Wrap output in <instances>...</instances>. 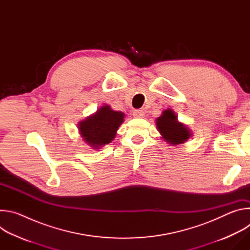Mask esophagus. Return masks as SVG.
<instances>
[{"label": "esophagus", "mask_w": 250, "mask_h": 250, "mask_svg": "<svg viewBox=\"0 0 250 250\" xmlns=\"http://www.w3.org/2000/svg\"><path fill=\"white\" fill-rule=\"evenodd\" d=\"M133 117L134 118H144L145 117V112L142 110H134L133 111Z\"/></svg>", "instance_id": "esophagus-1"}]
</instances>
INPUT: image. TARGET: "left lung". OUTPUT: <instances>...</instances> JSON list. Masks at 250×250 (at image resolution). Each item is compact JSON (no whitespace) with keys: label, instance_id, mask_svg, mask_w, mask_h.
Listing matches in <instances>:
<instances>
[{"label":"left lung","instance_id":"1","mask_svg":"<svg viewBox=\"0 0 250 250\" xmlns=\"http://www.w3.org/2000/svg\"><path fill=\"white\" fill-rule=\"evenodd\" d=\"M156 126L162 138L172 146L184 144L192 136L191 130L178 121L177 116L171 109L163 111L162 115L156 119Z\"/></svg>","mask_w":250,"mask_h":250}]
</instances>
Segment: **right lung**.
Returning <instances> with one entry per match:
<instances>
[{"label":"right lung","mask_w":250,"mask_h":250,"mask_svg":"<svg viewBox=\"0 0 250 250\" xmlns=\"http://www.w3.org/2000/svg\"><path fill=\"white\" fill-rule=\"evenodd\" d=\"M124 118V113L112 110L109 104L103 105L94 115L79 123L80 134L86 144L98 149L114 140Z\"/></svg>","instance_id":"1"}]
</instances>
